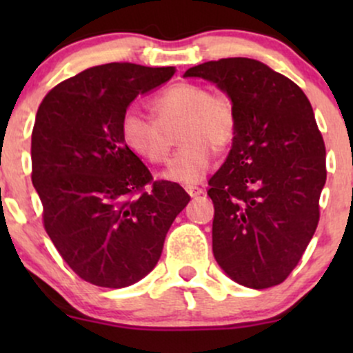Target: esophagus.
<instances>
[{
  "instance_id": "obj_1",
  "label": "esophagus",
  "mask_w": 353,
  "mask_h": 353,
  "mask_svg": "<svg viewBox=\"0 0 353 353\" xmlns=\"http://www.w3.org/2000/svg\"><path fill=\"white\" fill-rule=\"evenodd\" d=\"M185 192H188L190 197H197V196H201L204 190H202L201 188H197V185H185Z\"/></svg>"
}]
</instances>
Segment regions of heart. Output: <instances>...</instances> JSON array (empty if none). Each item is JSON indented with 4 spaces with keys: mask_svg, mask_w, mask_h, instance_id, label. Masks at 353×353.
<instances>
[{
    "mask_svg": "<svg viewBox=\"0 0 353 353\" xmlns=\"http://www.w3.org/2000/svg\"><path fill=\"white\" fill-rule=\"evenodd\" d=\"M156 119L136 106L121 117V137L129 151L151 164L168 159L172 145L171 132L177 127L182 148L163 172L165 181L196 184L209 172L214 149H224L236 134V112L222 94L209 92L196 83H176L154 98Z\"/></svg>",
    "mask_w": 353,
    "mask_h": 353,
    "instance_id": "obj_1",
    "label": "heart"
}]
</instances>
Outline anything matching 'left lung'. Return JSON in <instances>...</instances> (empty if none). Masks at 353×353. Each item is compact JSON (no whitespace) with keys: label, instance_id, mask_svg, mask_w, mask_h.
<instances>
[{"label":"left lung","instance_id":"1","mask_svg":"<svg viewBox=\"0 0 353 353\" xmlns=\"http://www.w3.org/2000/svg\"><path fill=\"white\" fill-rule=\"evenodd\" d=\"M184 78L214 83L236 112L232 149L209 179L214 257L241 285H279L317 229L327 179L310 101L294 81L249 58L208 61Z\"/></svg>","mask_w":353,"mask_h":353}]
</instances>
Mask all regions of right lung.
I'll list each match as a JSON object with an SVG mask.
<instances>
[{"label":"right lung","mask_w":353,"mask_h":353,"mask_svg":"<svg viewBox=\"0 0 353 353\" xmlns=\"http://www.w3.org/2000/svg\"><path fill=\"white\" fill-rule=\"evenodd\" d=\"M176 68L109 63L72 76L44 96L31 136V179L43 224L83 281L121 289L156 267L189 194L152 174L121 137V117Z\"/></svg>","instance_id":"obj_1"}]
</instances>
